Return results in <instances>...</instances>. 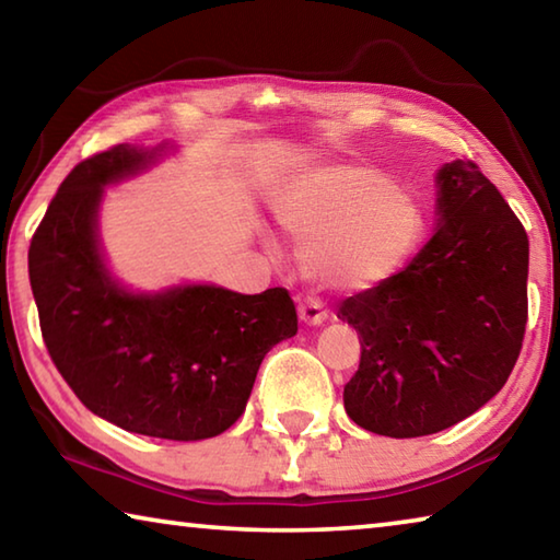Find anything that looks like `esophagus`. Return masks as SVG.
I'll use <instances>...</instances> for the list:
<instances>
[{
	"label": "esophagus",
	"mask_w": 560,
	"mask_h": 560,
	"mask_svg": "<svg viewBox=\"0 0 560 560\" xmlns=\"http://www.w3.org/2000/svg\"><path fill=\"white\" fill-rule=\"evenodd\" d=\"M299 318L306 326H320L328 318V308L316 296H303L299 299Z\"/></svg>",
	"instance_id": "34e87169"
}]
</instances>
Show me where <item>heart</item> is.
Listing matches in <instances>:
<instances>
[{"instance_id":"heart-1","label":"heart","mask_w":560,"mask_h":560,"mask_svg":"<svg viewBox=\"0 0 560 560\" xmlns=\"http://www.w3.org/2000/svg\"><path fill=\"white\" fill-rule=\"evenodd\" d=\"M279 217L301 242L303 267L336 287H371L402 267L422 232L410 197L375 170L326 167L303 175L279 200Z\"/></svg>"}]
</instances>
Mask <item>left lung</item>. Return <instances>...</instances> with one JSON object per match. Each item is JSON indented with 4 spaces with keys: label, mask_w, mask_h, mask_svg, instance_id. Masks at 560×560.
Masks as SVG:
<instances>
[{
    "label": "left lung",
    "mask_w": 560,
    "mask_h": 560,
    "mask_svg": "<svg viewBox=\"0 0 560 560\" xmlns=\"http://www.w3.org/2000/svg\"><path fill=\"white\" fill-rule=\"evenodd\" d=\"M440 224L393 277L348 296L360 365L343 390L350 420L385 438L447 430L514 371L528 318V236L471 160L438 175Z\"/></svg>",
    "instance_id": "1"
}]
</instances>
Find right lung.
Instances as JSON below:
<instances>
[{"label": "right lung", "mask_w": 560, "mask_h": 560, "mask_svg": "<svg viewBox=\"0 0 560 560\" xmlns=\"http://www.w3.org/2000/svg\"><path fill=\"white\" fill-rule=\"evenodd\" d=\"M113 145L75 165L30 246V281L56 371L93 415L148 438L197 442L244 412L264 355L296 334L287 289L185 287L132 296L98 254L103 185L153 160Z\"/></svg>", "instance_id": "add662e5"}]
</instances>
